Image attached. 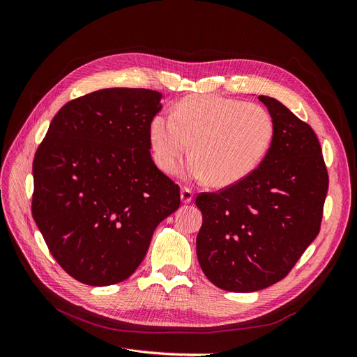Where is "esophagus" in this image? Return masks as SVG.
<instances>
[{"mask_svg":"<svg viewBox=\"0 0 357 357\" xmlns=\"http://www.w3.org/2000/svg\"><path fill=\"white\" fill-rule=\"evenodd\" d=\"M181 201L185 202V204H189L192 199H193V192H192V189H189V188H186V186H183L181 188Z\"/></svg>","mask_w":357,"mask_h":357,"instance_id":"obj_1","label":"esophagus"}]
</instances>
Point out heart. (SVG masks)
<instances>
[{"instance_id": "obj_1", "label": "heart", "mask_w": 357, "mask_h": 357, "mask_svg": "<svg viewBox=\"0 0 357 357\" xmlns=\"http://www.w3.org/2000/svg\"><path fill=\"white\" fill-rule=\"evenodd\" d=\"M273 117L262 105L218 95L183 98L174 113H158L150 122L156 165L171 172L178 159L193 153L183 176L225 188L245 178L271 144ZM191 143L189 144L188 142Z\"/></svg>"}]
</instances>
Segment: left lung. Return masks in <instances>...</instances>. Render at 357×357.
<instances>
[{"mask_svg":"<svg viewBox=\"0 0 357 357\" xmlns=\"http://www.w3.org/2000/svg\"><path fill=\"white\" fill-rule=\"evenodd\" d=\"M274 134L257 168L235 185L201 192L197 255L210 282L255 291L283 280L320 232L329 176L319 138L286 105L257 96Z\"/></svg>","mask_w":357,"mask_h":357,"instance_id":"8db88e82","label":"left lung"}]
</instances>
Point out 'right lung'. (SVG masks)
<instances>
[{
  "instance_id": "1",
  "label": "right lung",
  "mask_w": 357,
  "mask_h": 357,
  "mask_svg": "<svg viewBox=\"0 0 357 357\" xmlns=\"http://www.w3.org/2000/svg\"><path fill=\"white\" fill-rule=\"evenodd\" d=\"M162 93L112 88L68 101L34 162L31 211L68 275L110 286L132 275L156 226L180 207V188L150 156Z\"/></svg>"
}]
</instances>
